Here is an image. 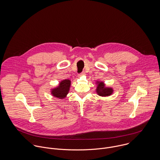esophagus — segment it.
Returning <instances> with one entry per match:
<instances>
[{
    "instance_id": "obj_1",
    "label": "esophagus",
    "mask_w": 160,
    "mask_h": 160,
    "mask_svg": "<svg viewBox=\"0 0 160 160\" xmlns=\"http://www.w3.org/2000/svg\"><path fill=\"white\" fill-rule=\"evenodd\" d=\"M83 74H84V72H81V73L79 74V76H81V75H83Z\"/></svg>"
}]
</instances>
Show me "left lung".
I'll return each instance as SVG.
<instances>
[{
    "label": "left lung",
    "mask_w": 160,
    "mask_h": 160,
    "mask_svg": "<svg viewBox=\"0 0 160 160\" xmlns=\"http://www.w3.org/2000/svg\"><path fill=\"white\" fill-rule=\"evenodd\" d=\"M97 93L100 96H108L113 92L112 88H105V85L102 82H100L97 88Z\"/></svg>",
    "instance_id": "obj_1"
}]
</instances>
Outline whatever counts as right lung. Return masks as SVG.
<instances>
[{
    "label": "right lung",
    "mask_w": 160,
    "mask_h": 160,
    "mask_svg": "<svg viewBox=\"0 0 160 160\" xmlns=\"http://www.w3.org/2000/svg\"><path fill=\"white\" fill-rule=\"evenodd\" d=\"M71 82L68 79H65L60 83V86L52 91V93L54 97L57 98H63L67 95L69 90Z\"/></svg>",
    "instance_id": "add662e5"
}]
</instances>
